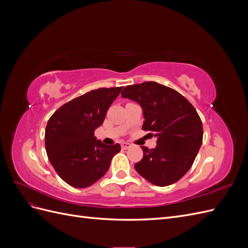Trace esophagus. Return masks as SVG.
Instances as JSON below:
<instances>
[{"mask_svg": "<svg viewBox=\"0 0 248 248\" xmlns=\"http://www.w3.org/2000/svg\"><path fill=\"white\" fill-rule=\"evenodd\" d=\"M121 147H122V149L126 150V149H129L131 147V144H129V142H122Z\"/></svg>", "mask_w": 248, "mask_h": 248, "instance_id": "34e87169", "label": "esophagus"}]
</instances>
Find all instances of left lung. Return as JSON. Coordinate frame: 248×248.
Masks as SVG:
<instances>
[{"mask_svg":"<svg viewBox=\"0 0 248 248\" xmlns=\"http://www.w3.org/2000/svg\"><path fill=\"white\" fill-rule=\"evenodd\" d=\"M121 96L140 104L145 118L142 130L157 138L154 149L141 147L144 156L134 164L137 171L156 186L179 181L191 168L202 141L196 108L174 89L155 81L127 86Z\"/></svg>","mask_w":248,"mask_h":248,"instance_id":"1","label":"left lung"}]
</instances>
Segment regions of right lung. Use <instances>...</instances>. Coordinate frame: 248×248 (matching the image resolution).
Returning <instances> with one entry per match:
<instances>
[{
	"mask_svg": "<svg viewBox=\"0 0 248 248\" xmlns=\"http://www.w3.org/2000/svg\"><path fill=\"white\" fill-rule=\"evenodd\" d=\"M123 87L100 88L65 103L46 128L47 157L57 174L76 188H86L108 171L121 146L104 145L94 137Z\"/></svg>",
	"mask_w": 248,
	"mask_h": 248,
	"instance_id": "add662e5",
	"label": "right lung"
}]
</instances>
